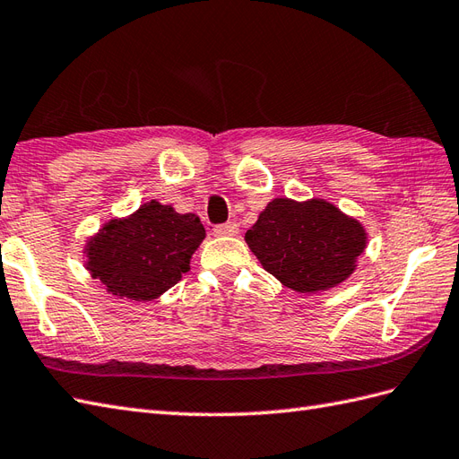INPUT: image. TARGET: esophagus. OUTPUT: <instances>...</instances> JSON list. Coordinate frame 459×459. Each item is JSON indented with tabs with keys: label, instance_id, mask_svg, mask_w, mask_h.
Wrapping results in <instances>:
<instances>
[{
	"label": "esophagus",
	"instance_id": "esophagus-1",
	"mask_svg": "<svg viewBox=\"0 0 459 459\" xmlns=\"http://www.w3.org/2000/svg\"><path fill=\"white\" fill-rule=\"evenodd\" d=\"M217 237H234V234H238V225L237 222H225V225H219L215 229Z\"/></svg>",
	"mask_w": 459,
	"mask_h": 459
}]
</instances>
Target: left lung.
<instances>
[{"label":"left lung","instance_id":"8db88e82","mask_svg":"<svg viewBox=\"0 0 459 459\" xmlns=\"http://www.w3.org/2000/svg\"><path fill=\"white\" fill-rule=\"evenodd\" d=\"M267 273L297 292L330 290L357 269L368 234L362 222L322 197H275L244 237Z\"/></svg>","mask_w":459,"mask_h":459}]
</instances>
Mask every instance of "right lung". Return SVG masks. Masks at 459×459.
<instances>
[{
    "mask_svg": "<svg viewBox=\"0 0 459 459\" xmlns=\"http://www.w3.org/2000/svg\"><path fill=\"white\" fill-rule=\"evenodd\" d=\"M205 238L194 213H178L157 199L127 217H112L87 240L85 269L110 295L147 302L159 299L190 272V260Z\"/></svg>",
    "mask_w": 459,
    "mask_h": 459,
    "instance_id": "add662e5",
    "label": "right lung"
}]
</instances>
